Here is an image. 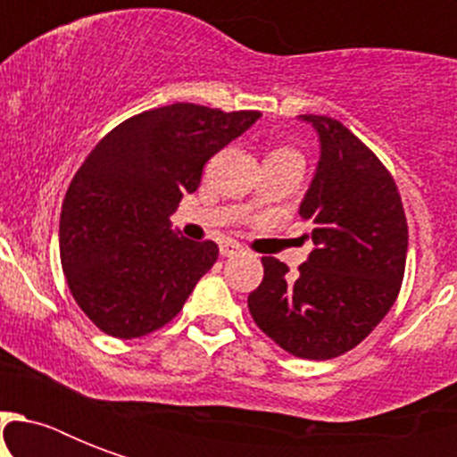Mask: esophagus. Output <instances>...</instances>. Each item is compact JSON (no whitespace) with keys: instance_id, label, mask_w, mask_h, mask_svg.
<instances>
[{"instance_id":"esophagus-1","label":"esophagus","mask_w":457,"mask_h":457,"mask_svg":"<svg viewBox=\"0 0 457 457\" xmlns=\"http://www.w3.org/2000/svg\"><path fill=\"white\" fill-rule=\"evenodd\" d=\"M239 244H235V242H222L220 244V256L222 258H232V256H237V253H239Z\"/></svg>"}]
</instances>
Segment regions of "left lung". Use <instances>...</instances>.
<instances>
[{
  "label": "left lung",
  "mask_w": 457,
  "mask_h": 457,
  "mask_svg": "<svg viewBox=\"0 0 457 457\" xmlns=\"http://www.w3.org/2000/svg\"><path fill=\"white\" fill-rule=\"evenodd\" d=\"M299 118L320 142L299 206L312 225V251L299 275L265 256L249 311L287 353L329 361L358 346L391 311L405 270L408 222L394 178L353 132L334 118Z\"/></svg>",
  "instance_id": "8db88e82"
}]
</instances>
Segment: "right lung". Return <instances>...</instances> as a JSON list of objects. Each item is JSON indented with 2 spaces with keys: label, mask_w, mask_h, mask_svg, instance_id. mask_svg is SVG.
I'll use <instances>...</instances> for the list:
<instances>
[{
  "label": "right lung",
  "mask_w": 457,
  "mask_h": 457,
  "mask_svg": "<svg viewBox=\"0 0 457 457\" xmlns=\"http://www.w3.org/2000/svg\"><path fill=\"white\" fill-rule=\"evenodd\" d=\"M258 118L170 104L128 118L85 158L61 206L59 249L73 299L102 332L135 339L182 311L218 244L182 237L170 215Z\"/></svg>",
  "instance_id": "obj_1"
}]
</instances>
